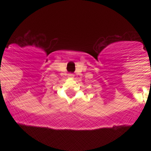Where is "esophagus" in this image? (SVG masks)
I'll return each instance as SVG.
<instances>
[{
  "label": "esophagus",
  "instance_id": "obj_1",
  "mask_svg": "<svg viewBox=\"0 0 151 151\" xmlns=\"http://www.w3.org/2000/svg\"><path fill=\"white\" fill-rule=\"evenodd\" d=\"M73 76H74V75H73V73H69V74H68V77H69V78H73Z\"/></svg>",
  "mask_w": 151,
  "mask_h": 151
}]
</instances>
